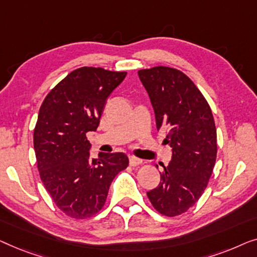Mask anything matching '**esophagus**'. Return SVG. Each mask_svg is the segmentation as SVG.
<instances>
[{
    "mask_svg": "<svg viewBox=\"0 0 257 257\" xmlns=\"http://www.w3.org/2000/svg\"><path fill=\"white\" fill-rule=\"evenodd\" d=\"M129 164L132 165V166H137V165L142 164V161H141L140 158H137V157L130 156V157H129Z\"/></svg>",
    "mask_w": 257,
    "mask_h": 257,
    "instance_id": "34e87169",
    "label": "esophagus"
}]
</instances>
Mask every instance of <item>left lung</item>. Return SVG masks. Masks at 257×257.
<instances>
[{
  "label": "left lung",
  "instance_id": "obj_1",
  "mask_svg": "<svg viewBox=\"0 0 257 257\" xmlns=\"http://www.w3.org/2000/svg\"><path fill=\"white\" fill-rule=\"evenodd\" d=\"M153 103L157 129H166L164 142L172 158L163 166L161 182L147 193L158 213L177 216L199 200L216 160V129L211 107L182 71L156 66L139 71Z\"/></svg>",
  "mask_w": 257,
  "mask_h": 257
}]
</instances>
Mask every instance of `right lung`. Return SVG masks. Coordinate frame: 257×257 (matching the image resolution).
<instances>
[{"label":"right lung","instance_id":"1","mask_svg":"<svg viewBox=\"0 0 257 257\" xmlns=\"http://www.w3.org/2000/svg\"><path fill=\"white\" fill-rule=\"evenodd\" d=\"M127 72L101 67L72 71L45 96L34 129L39 177L57 207L73 219L91 218L106 202L113 179L127 169L123 153L89 157L104 103Z\"/></svg>","mask_w":257,"mask_h":257}]
</instances>
